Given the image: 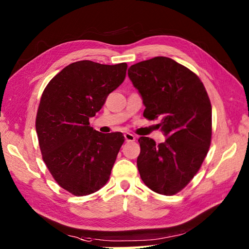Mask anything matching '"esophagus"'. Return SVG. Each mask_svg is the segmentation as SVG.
I'll return each mask as SVG.
<instances>
[{"label":"esophagus","mask_w":249,"mask_h":249,"mask_svg":"<svg viewBox=\"0 0 249 249\" xmlns=\"http://www.w3.org/2000/svg\"><path fill=\"white\" fill-rule=\"evenodd\" d=\"M124 137H125V140L127 142H133L136 140V137L133 134L126 133V134H124Z\"/></svg>","instance_id":"1"}]
</instances>
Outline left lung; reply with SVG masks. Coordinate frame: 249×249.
Returning a JSON list of instances; mask_svg holds the SVG:
<instances>
[{"mask_svg": "<svg viewBox=\"0 0 249 249\" xmlns=\"http://www.w3.org/2000/svg\"><path fill=\"white\" fill-rule=\"evenodd\" d=\"M128 77L141 94L143 116H160L167 136L156 144L140 137L137 166L141 179L157 194L172 196L192 181L208 154L212 140V106L200 78L166 56L131 65Z\"/></svg>", "mask_w": 249, "mask_h": 249, "instance_id": "obj_1", "label": "left lung"}]
</instances>
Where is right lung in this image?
<instances>
[{
	"instance_id": "add662e5",
	"label": "right lung",
	"mask_w": 249,
	"mask_h": 249,
	"mask_svg": "<svg viewBox=\"0 0 249 249\" xmlns=\"http://www.w3.org/2000/svg\"><path fill=\"white\" fill-rule=\"evenodd\" d=\"M127 64L71 63L45 88L36 114V133L47 168L73 196H88L108 182L124 136L102 134L89 118L123 83Z\"/></svg>"
}]
</instances>
